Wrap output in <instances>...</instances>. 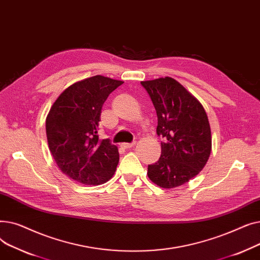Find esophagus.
<instances>
[{"label": "esophagus", "mask_w": 260, "mask_h": 260, "mask_svg": "<svg viewBox=\"0 0 260 260\" xmlns=\"http://www.w3.org/2000/svg\"><path fill=\"white\" fill-rule=\"evenodd\" d=\"M135 144H136L135 142L134 143H122L121 146L124 147V148H132L133 146H135Z\"/></svg>", "instance_id": "1"}]
</instances>
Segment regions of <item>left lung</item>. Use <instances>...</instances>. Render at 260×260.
I'll return each instance as SVG.
<instances>
[{
    "label": "left lung",
    "instance_id": "left-lung-1",
    "mask_svg": "<svg viewBox=\"0 0 260 260\" xmlns=\"http://www.w3.org/2000/svg\"><path fill=\"white\" fill-rule=\"evenodd\" d=\"M155 106L161 142L159 160L149 165L147 176L163 188L180 186L207 165L212 151L209 119L202 104L178 81L165 77L142 81Z\"/></svg>",
    "mask_w": 260,
    "mask_h": 260
}]
</instances>
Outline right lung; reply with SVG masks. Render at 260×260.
<instances>
[{
  "label": "right lung",
  "mask_w": 260,
  "mask_h": 260,
  "mask_svg": "<svg viewBox=\"0 0 260 260\" xmlns=\"http://www.w3.org/2000/svg\"><path fill=\"white\" fill-rule=\"evenodd\" d=\"M123 81L100 75L68 86L53 102L46 117L49 151L58 168L71 179L103 184L114 176L118 147L98 136L102 106Z\"/></svg>",
  "instance_id": "add662e5"
}]
</instances>
